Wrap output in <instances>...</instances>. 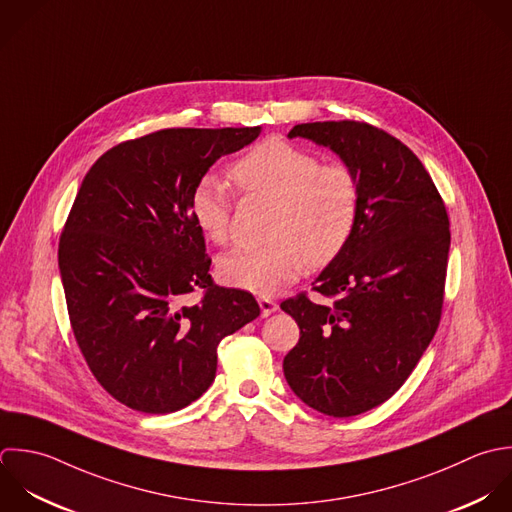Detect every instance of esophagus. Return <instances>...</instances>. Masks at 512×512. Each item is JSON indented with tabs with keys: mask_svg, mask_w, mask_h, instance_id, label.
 <instances>
[{
	"mask_svg": "<svg viewBox=\"0 0 512 512\" xmlns=\"http://www.w3.org/2000/svg\"><path fill=\"white\" fill-rule=\"evenodd\" d=\"M259 307H261V315L263 317H269L271 313L277 311V303L271 299V297H259Z\"/></svg>",
	"mask_w": 512,
	"mask_h": 512,
	"instance_id": "obj_1",
	"label": "esophagus"
}]
</instances>
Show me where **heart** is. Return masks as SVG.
I'll list each match as a JSON object with an SVG mask.
<instances>
[{
  "instance_id": "obj_1",
  "label": "heart",
  "mask_w": 512,
  "mask_h": 512,
  "mask_svg": "<svg viewBox=\"0 0 512 512\" xmlns=\"http://www.w3.org/2000/svg\"><path fill=\"white\" fill-rule=\"evenodd\" d=\"M245 193L275 199L269 237L261 247H239L219 261L223 279L257 295L291 285L309 263L331 265L349 245L361 209L357 175L283 139H265L229 169ZM191 217L215 243L231 235L233 197L215 175H203L189 197Z\"/></svg>"
}]
</instances>
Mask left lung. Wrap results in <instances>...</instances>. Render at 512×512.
I'll return each instance as SVG.
<instances>
[{
	"mask_svg": "<svg viewBox=\"0 0 512 512\" xmlns=\"http://www.w3.org/2000/svg\"><path fill=\"white\" fill-rule=\"evenodd\" d=\"M305 137L335 151L357 175L361 209L345 251L313 291L281 303L299 329L283 373L293 393L329 417H355L391 399L433 341L451 247L445 203L397 137L361 121L301 123Z\"/></svg>",
	"mask_w": 512,
	"mask_h": 512,
	"instance_id": "8db88e82",
	"label": "left lung"
}]
</instances>
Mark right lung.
<instances>
[{
    "label": "right lung",
    "instance_id": "obj_1",
    "mask_svg": "<svg viewBox=\"0 0 512 512\" xmlns=\"http://www.w3.org/2000/svg\"><path fill=\"white\" fill-rule=\"evenodd\" d=\"M259 133L161 129L111 147L83 177L57 251L69 323L97 383L133 411L197 401L221 339L261 313L251 293L213 283L189 209L209 167Z\"/></svg>",
    "mask_w": 512,
    "mask_h": 512
}]
</instances>
